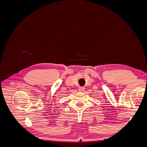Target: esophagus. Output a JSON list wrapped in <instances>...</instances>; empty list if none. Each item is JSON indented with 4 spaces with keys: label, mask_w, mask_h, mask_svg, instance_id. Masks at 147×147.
I'll list each match as a JSON object with an SVG mask.
<instances>
[{
    "label": "esophagus",
    "mask_w": 147,
    "mask_h": 147,
    "mask_svg": "<svg viewBox=\"0 0 147 147\" xmlns=\"http://www.w3.org/2000/svg\"><path fill=\"white\" fill-rule=\"evenodd\" d=\"M84 87H79V88H78V91L79 92H83V91H84Z\"/></svg>",
    "instance_id": "1"
}]
</instances>
